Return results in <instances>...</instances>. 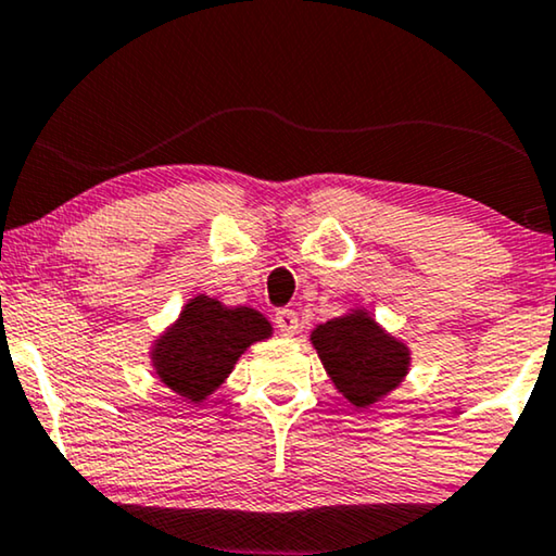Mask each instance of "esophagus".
I'll list each match as a JSON object with an SVG mask.
<instances>
[{
    "label": "esophagus",
    "mask_w": 556,
    "mask_h": 556,
    "mask_svg": "<svg viewBox=\"0 0 556 556\" xmlns=\"http://www.w3.org/2000/svg\"><path fill=\"white\" fill-rule=\"evenodd\" d=\"M274 325H277V330L282 332V336H294V332L300 330L298 313H294V309H277V315H274Z\"/></svg>",
    "instance_id": "34e87169"
}]
</instances>
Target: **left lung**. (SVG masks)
I'll return each instance as SVG.
<instances>
[{"label":"left lung","mask_w":556,"mask_h":556,"mask_svg":"<svg viewBox=\"0 0 556 556\" xmlns=\"http://www.w3.org/2000/svg\"><path fill=\"white\" fill-rule=\"evenodd\" d=\"M323 366L353 406H368L404 379L409 351L366 313L336 317L313 332Z\"/></svg>","instance_id":"8db88e82"}]
</instances>
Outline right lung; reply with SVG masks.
<instances>
[{
	"mask_svg": "<svg viewBox=\"0 0 556 556\" xmlns=\"http://www.w3.org/2000/svg\"><path fill=\"white\" fill-rule=\"evenodd\" d=\"M269 332V323L256 309L195 298L154 345V368L175 394L201 402L224 383L236 358Z\"/></svg>",
	"mask_w": 556,
	"mask_h": 556,
	"instance_id": "right-lung-1",
	"label": "right lung"
}]
</instances>
